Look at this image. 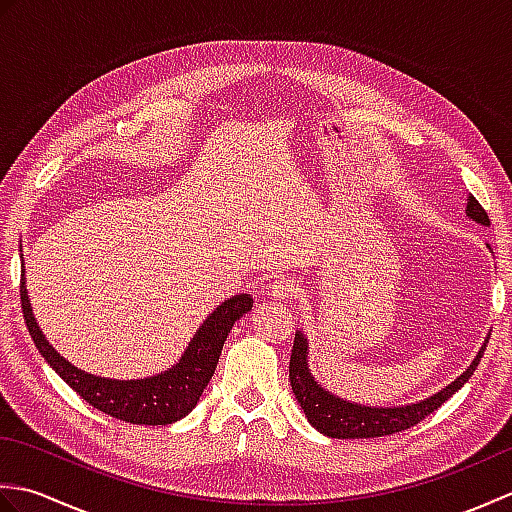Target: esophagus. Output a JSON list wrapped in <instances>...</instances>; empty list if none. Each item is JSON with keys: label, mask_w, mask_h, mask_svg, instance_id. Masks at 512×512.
Listing matches in <instances>:
<instances>
[{"label": "esophagus", "mask_w": 512, "mask_h": 512, "mask_svg": "<svg viewBox=\"0 0 512 512\" xmlns=\"http://www.w3.org/2000/svg\"><path fill=\"white\" fill-rule=\"evenodd\" d=\"M297 290H299V284L295 279L281 277V279L273 281V286H270V295H273L275 299H290L297 295Z\"/></svg>", "instance_id": "esophagus-1"}]
</instances>
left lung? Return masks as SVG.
Listing matches in <instances>:
<instances>
[{"label":"left lung","instance_id":"8db88e82","mask_svg":"<svg viewBox=\"0 0 512 512\" xmlns=\"http://www.w3.org/2000/svg\"><path fill=\"white\" fill-rule=\"evenodd\" d=\"M466 215L477 224L491 226L488 213L482 209V204L477 202L473 195H469V202H466ZM486 343L488 341H484L482 350L473 358L471 367L455 378L449 387L440 389L438 394H433L431 398H424L405 407H367L330 394V391H325L317 380H314L308 367V339L301 332H297L295 345H292L290 354L292 394H295L303 413H306L308 422L314 429H319L323 436L339 440L391 436V433L405 431L413 427V424H418L420 420L427 418L429 413L436 411L444 400H449L455 391L473 376L475 367L480 365L484 356Z\"/></svg>","mask_w":512,"mask_h":512}]
</instances>
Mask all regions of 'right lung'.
I'll return each mask as SVG.
<instances>
[{
	"label": "right lung",
	"instance_id": "obj_1",
	"mask_svg": "<svg viewBox=\"0 0 512 512\" xmlns=\"http://www.w3.org/2000/svg\"><path fill=\"white\" fill-rule=\"evenodd\" d=\"M21 264H24V257H21ZM19 295L26 328L37 350L76 394L85 402H90L94 409L107 413V416L132 424H154V427L156 424L176 422L198 405L202 391L209 385L217 361H220L228 332H231L237 319H242L253 308V297L250 295H235L226 299L222 306H217L206 317L180 361L169 367L167 372L138 380H114L76 369L46 341L35 317H32L24 266H21Z\"/></svg>",
	"mask_w": 512,
	"mask_h": 512
}]
</instances>
